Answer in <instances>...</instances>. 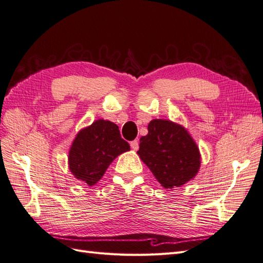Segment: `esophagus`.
I'll use <instances>...</instances> for the list:
<instances>
[{"instance_id": "obj_1", "label": "esophagus", "mask_w": 263, "mask_h": 263, "mask_svg": "<svg viewBox=\"0 0 263 263\" xmlns=\"http://www.w3.org/2000/svg\"><path fill=\"white\" fill-rule=\"evenodd\" d=\"M130 147H132L133 150H138V148H139V141L138 140L130 141Z\"/></svg>"}]
</instances>
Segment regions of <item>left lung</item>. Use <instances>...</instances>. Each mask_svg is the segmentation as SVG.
Instances as JSON below:
<instances>
[{
  "label": "left lung",
  "mask_w": 263,
  "mask_h": 263,
  "mask_svg": "<svg viewBox=\"0 0 263 263\" xmlns=\"http://www.w3.org/2000/svg\"><path fill=\"white\" fill-rule=\"evenodd\" d=\"M138 156L165 189L180 187L192 180L201 165L197 145L184 127L154 119L140 138Z\"/></svg>",
  "instance_id": "1"
}]
</instances>
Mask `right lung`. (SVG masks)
I'll return each mask as SVG.
<instances>
[{
    "mask_svg": "<svg viewBox=\"0 0 263 263\" xmlns=\"http://www.w3.org/2000/svg\"><path fill=\"white\" fill-rule=\"evenodd\" d=\"M128 150L129 144L121 137L118 126L98 119L78 133L69 150V169L78 180L92 186L114 159Z\"/></svg>",
    "mask_w": 263,
    "mask_h": 263,
    "instance_id": "1",
    "label": "right lung"
}]
</instances>
